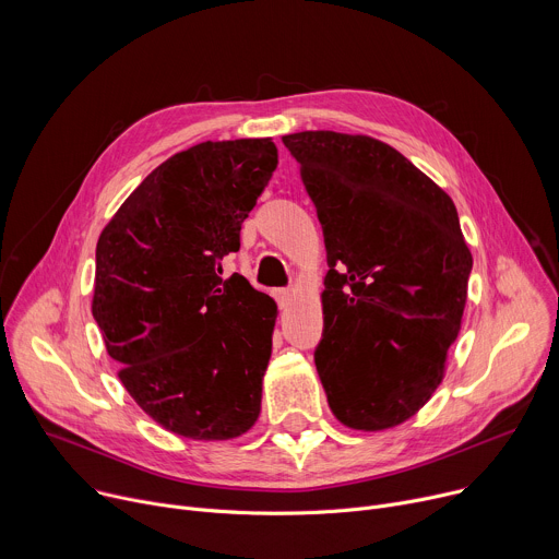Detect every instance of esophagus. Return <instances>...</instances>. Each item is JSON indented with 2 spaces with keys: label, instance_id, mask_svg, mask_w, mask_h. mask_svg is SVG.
<instances>
[{
  "label": "esophagus",
  "instance_id": "1",
  "mask_svg": "<svg viewBox=\"0 0 559 559\" xmlns=\"http://www.w3.org/2000/svg\"><path fill=\"white\" fill-rule=\"evenodd\" d=\"M272 296L276 298L278 307H285V305H287V300H289V296H292V292H289L287 287H278V289H274V292H272Z\"/></svg>",
  "mask_w": 559,
  "mask_h": 559
}]
</instances>
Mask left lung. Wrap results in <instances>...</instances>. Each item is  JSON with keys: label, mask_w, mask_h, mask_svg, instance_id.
Instances as JSON below:
<instances>
[{"label": "left lung", "mask_w": 559, "mask_h": 559, "mask_svg": "<svg viewBox=\"0 0 559 559\" xmlns=\"http://www.w3.org/2000/svg\"><path fill=\"white\" fill-rule=\"evenodd\" d=\"M323 225L330 272L313 352L334 416L378 431L412 418L444 373L473 267L453 201L362 134L283 136Z\"/></svg>", "instance_id": "8db88e82"}]
</instances>
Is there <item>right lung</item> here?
Listing matches in <instances>:
<instances>
[{
  "mask_svg": "<svg viewBox=\"0 0 559 559\" xmlns=\"http://www.w3.org/2000/svg\"><path fill=\"white\" fill-rule=\"evenodd\" d=\"M278 164L272 139L205 141L152 170L104 227L93 316L134 403L192 440L259 418L276 302L221 261Z\"/></svg>",
  "mask_w": 559,
  "mask_h": 559,
  "instance_id": "right-lung-1",
  "label": "right lung"
}]
</instances>
